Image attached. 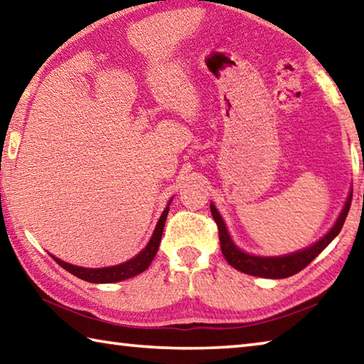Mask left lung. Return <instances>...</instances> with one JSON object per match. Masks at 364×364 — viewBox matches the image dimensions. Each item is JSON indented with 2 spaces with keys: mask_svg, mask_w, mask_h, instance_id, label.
I'll return each instance as SVG.
<instances>
[{
  "mask_svg": "<svg viewBox=\"0 0 364 364\" xmlns=\"http://www.w3.org/2000/svg\"><path fill=\"white\" fill-rule=\"evenodd\" d=\"M350 205H352V194L348 196L347 202H345L343 210L341 213V217H338V220L336 221L334 228H332V230L326 234L323 239H319L316 244L310 245V247H306L305 250L295 252V254L284 255V257H255L239 250L236 245L232 244L230 234L226 231L223 220H221L220 213L217 212V208H215L213 204H210V212L215 223L218 226L221 252H223V257L232 268H236L237 271H241V273H245V274L258 276V278L282 279V278H289V276L297 274L299 271L304 269L306 264H310L326 247H328L332 239L341 232L342 226L345 223V218H347L348 215Z\"/></svg>",
  "mask_w": 364,
  "mask_h": 364,
  "instance_id": "obj_1",
  "label": "left lung"
}]
</instances>
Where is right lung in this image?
<instances>
[{
    "instance_id": "add662e5",
    "label": "right lung",
    "mask_w": 364,
    "mask_h": 364,
    "mask_svg": "<svg viewBox=\"0 0 364 364\" xmlns=\"http://www.w3.org/2000/svg\"><path fill=\"white\" fill-rule=\"evenodd\" d=\"M168 215V207L165 208L162 217H160L159 223L156 226V231H154L152 237L149 244L146 245L144 250H141L139 254L122 264H117V267H109V268H82V267H75V264L65 263L59 258L53 257L56 260L58 264H60L64 269L69 271L77 278L88 281V282H96V284H107V282H119L123 279L133 278L139 273H143L144 269L149 268V264L152 263L154 257L157 254L160 239H162V232H164V226H165V220H167Z\"/></svg>"
}]
</instances>
